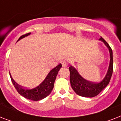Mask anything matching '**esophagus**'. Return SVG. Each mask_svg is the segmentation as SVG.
<instances>
[{"label": "esophagus", "mask_w": 121, "mask_h": 121, "mask_svg": "<svg viewBox=\"0 0 121 121\" xmlns=\"http://www.w3.org/2000/svg\"><path fill=\"white\" fill-rule=\"evenodd\" d=\"M61 64H62V66H64V67H66V66H68V63H67V62H66V61H62Z\"/></svg>", "instance_id": "esophagus-1"}]
</instances>
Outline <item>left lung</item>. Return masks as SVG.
<instances>
[{
    "label": "left lung",
    "mask_w": 121,
    "mask_h": 121,
    "mask_svg": "<svg viewBox=\"0 0 121 121\" xmlns=\"http://www.w3.org/2000/svg\"><path fill=\"white\" fill-rule=\"evenodd\" d=\"M99 40L104 42L106 46L109 49L110 53V63L109 69L106 75L102 80L100 82L94 83L85 80L78 73V72L73 66L69 67L70 70V80L71 86L73 90L78 95L85 97H94L99 94L100 92L106 87L111 80V77L113 72V56L112 50L109 45V44L105 41L102 38H100Z\"/></svg>",
    "instance_id": "obj_1"
}]
</instances>
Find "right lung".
Masks as SVG:
<instances>
[{
  "mask_svg": "<svg viewBox=\"0 0 121 121\" xmlns=\"http://www.w3.org/2000/svg\"><path fill=\"white\" fill-rule=\"evenodd\" d=\"M31 34V33H27L26 35H24L20 37L17 41L23 38L24 37L27 36L28 35ZM61 64H59L55 68L49 72L47 77L44 80L43 82L39 84L38 86L33 88H26L22 86H20L13 80L11 75L10 78L12 83L14 85V87L16 88L18 93L23 96L24 97L26 98L27 99L34 100V101H38L43 99L44 98L46 97L48 95H49L50 93L53 90L54 87V83L55 81L56 78L57 74L58 73V71L61 68Z\"/></svg>",
  "mask_w": 121,
  "mask_h": 121,
  "instance_id": "obj_1",
  "label": "right lung"
}]
</instances>
